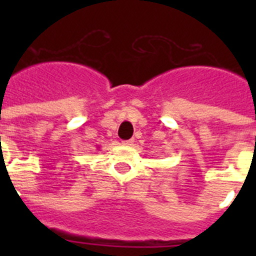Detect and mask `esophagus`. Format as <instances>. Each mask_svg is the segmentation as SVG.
I'll return each instance as SVG.
<instances>
[{
  "label": "esophagus",
  "mask_w": 256,
  "mask_h": 256,
  "mask_svg": "<svg viewBox=\"0 0 256 256\" xmlns=\"http://www.w3.org/2000/svg\"><path fill=\"white\" fill-rule=\"evenodd\" d=\"M134 144V140H126V141H123V144H126V146H132V144Z\"/></svg>",
  "instance_id": "esophagus-1"
}]
</instances>
